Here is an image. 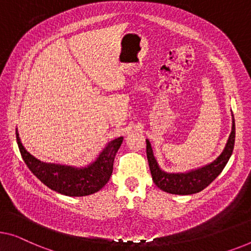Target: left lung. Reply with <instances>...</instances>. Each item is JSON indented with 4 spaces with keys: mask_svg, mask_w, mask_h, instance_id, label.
<instances>
[{
    "mask_svg": "<svg viewBox=\"0 0 251 251\" xmlns=\"http://www.w3.org/2000/svg\"><path fill=\"white\" fill-rule=\"evenodd\" d=\"M235 124L232 114V128L221 154L214 161L185 173H167L162 170L153 154L151 143L147 140V156L153 181L163 192L175 195H192L201 192L222 173L224 167L226 166L233 152Z\"/></svg>",
    "mask_w": 251,
    "mask_h": 251,
    "instance_id": "left-lung-1",
    "label": "left lung"
}]
</instances>
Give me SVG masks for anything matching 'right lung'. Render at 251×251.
Masks as SVG:
<instances>
[{
    "mask_svg": "<svg viewBox=\"0 0 251 251\" xmlns=\"http://www.w3.org/2000/svg\"><path fill=\"white\" fill-rule=\"evenodd\" d=\"M17 142L21 156L30 171L48 188L62 195L80 197L99 192L109 181L113 174L116 153L121 148L124 137L108 142L95 161L85 167L65 166L40 161L25 149L17 129Z\"/></svg>",
    "mask_w": 251,
    "mask_h": 251,
    "instance_id": "1",
    "label": "right lung"
}]
</instances>
